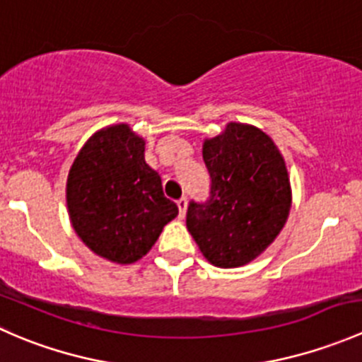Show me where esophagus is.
Listing matches in <instances>:
<instances>
[{
	"mask_svg": "<svg viewBox=\"0 0 362 362\" xmlns=\"http://www.w3.org/2000/svg\"><path fill=\"white\" fill-rule=\"evenodd\" d=\"M177 204H178V210H180V217H185V211H187V198L182 196V198L177 202Z\"/></svg>",
	"mask_w": 362,
	"mask_h": 362,
	"instance_id": "34e87169",
	"label": "esophagus"
}]
</instances>
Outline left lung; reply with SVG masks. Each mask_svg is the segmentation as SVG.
I'll return each instance as SVG.
<instances>
[{"label":"left lung","instance_id":"left-lung-1","mask_svg":"<svg viewBox=\"0 0 362 362\" xmlns=\"http://www.w3.org/2000/svg\"><path fill=\"white\" fill-rule=\"evenodd\" d=\"M203 159L210 198L189 203L187 229L211 264L238 268L272 245L289 217L286 160L268 134L240 122L204 140Z\"/></svg>","mask_w":362,"mask_h":362}]
</instances>
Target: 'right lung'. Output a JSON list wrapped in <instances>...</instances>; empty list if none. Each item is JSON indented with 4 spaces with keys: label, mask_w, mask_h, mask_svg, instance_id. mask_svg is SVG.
<instances>
[{
    "label": "right lung",
    "mask_w": 362,
    "mask_h": 362,
    "mask_svg": "<svg viewBox=\"0 0 362 362\" xmlns=\"http://www.w3.org/2000/svg\"><path fill=\"white\" fill-rule=\"evenodd\" d=\"M66 204L80 240L119 264L144 257L178 215L159 173L145 163V140L127 124L100 129L80 148L68 173Z\"/></svg>",
    "instance_id": "right-lung-1"
}]
</instances>
